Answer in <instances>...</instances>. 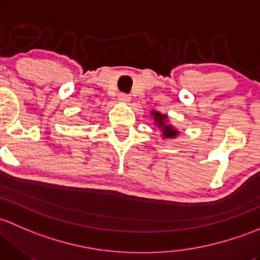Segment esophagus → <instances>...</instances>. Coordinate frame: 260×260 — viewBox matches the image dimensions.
I'll list each match as a JSON object with an SVG mask.
<instances>
[{"mask_svg": "<svg viewBox=\"0 0 260 260\" xmlns=\"http://www.w3.org/2000/svg\"><path fill=\"white\" fill-rule=\"evenodd\" d=\"M130 100H131V98H130V95H127V93H120V95H119V101H120V103L127 104Z\"/></svg>", "mask_w": 260, "mask_h": 260, "instance_id": "esophagus-1", "label": "esophagus"}]
</instances>
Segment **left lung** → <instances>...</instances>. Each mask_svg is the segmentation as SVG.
Masks as SVG:
<instances>
[{"label":"left lung","mask_w":260,"mask_h":260,"mask_svg":"<svg viewBox=\"0 0 260 260\" xmlns=\"http://www.w3.org/2000/svg\"><path fill=\"white\" fill-rule=\"evenodd\" d=\"M151 116L154 117V121L156 124V126L161 130L162 138L174 139L175 136H178L179 131L174 129L173 125H170L168 122V115L161 114L159 111H151Z\"/></svg>","instance_id":"obj_1"}]
</instances>
